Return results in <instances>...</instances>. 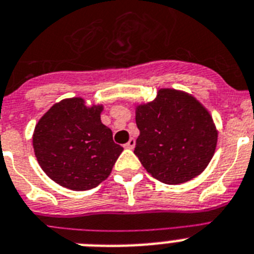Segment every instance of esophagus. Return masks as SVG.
Returning a JSON list of instances; mask_svg holds the SVG:
<instances>
[{
  "label": "esophagus",
  "mask_w": 254,
  "mask_h": 254,
  "mask_svg": "<svg viewBox=\"0 0 254 254\" xmlns=\"http://www.w3.org/2000/svg\"><path fill=\"white\" fill-rule=\"evenodd\" d=\"M124 147H125V148H134V147H135V139H134V138H130V139L127 140V143H125L124 144Z\"/></svg>",
  "instance_id": "esophagus-1"
}]
</instances>
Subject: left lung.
Instances as JSON below:
<instances>
[{"label":"left lung","instance_id":"left-lung-1","mask_svg":"<svg viewBox=\"0 0 254 254\" xmlns=\"http://www.w3.org/2000/svg\"><path fill=\"white\" fill-rule=\"evenodd\" d=\"M139 137L134 153L157 181L180 185L199 176L210 163L218 131L192 95L160 89L152 102L135 107Z\"/></svg>","mask_w":254,"mask_h":254}]
</instances>
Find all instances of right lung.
I'll list each match as a JSON object with an SVG mask.
<instances>
[{
  "label": "right lung",
  "instance_id": "1",
  "mask_svg": "<svg viewBox=\"0 0 254 254\" xmlns=\"http://www.w3.org/2000/svg\"><path fill=\"white\" fill-rule=\"evenodd\" d=\"M103 106L87 107L82 98L55 103L36 124L33 150L49 178L65 189L97 187L112 172L123 147L101 121Z\"/></svg>",
  "mask_w": 254,
  "mask_h": 254
}]
</instances>
